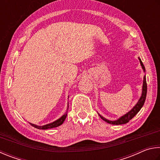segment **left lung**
Masks as SVG:
<instances>
[{
    "label": "left lung",
    "mask_w": 160,
    "mask_h": 160,
    "mask_svg": "<svg viewBox=\"0 0 160 160\" xmlns=\"http://www.w3.org/2000/svg\"><path fill=\"white\" fill-rule=\"evenodd\" d=\"M138 60H140V63L141 64V67L142 69H143L144 72H145V67L142 64V61L141 60V58H138ZM146 95H147V83H146V77H145V75L143 77V83H142V95L141 98H140L138 102L136 103V105L134 106V107L131 109V110L127 112L124 115H123L122 117H120L117 120H115V121H110V120L106 119L104 117H102L100 114H99V116L100 117L102 120H104L105 122L109 123V124H114V125H119V124H127L130 120L133 118V117H135L136 114L138 112L141 110V109L142 108V106L144 105V102L145 101V98H146Z\"/></svg>",
    "instance_id": "obj_1"
}]
</instances>
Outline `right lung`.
<instances>
[{"label":"right lung","instance_id":"1","mask_svg":"<svg viewBox=\"0 0 160 160\" xmlns=\"http://www.w3.org/2000/svg\"><path fill=\"white\" fill-rule=\"evenodd\" d=\"M69 108V106H68ZM68 108H67V110H68ZM67 111L65 112V114H64L60 118H59L58 119L56 120V121L53 122L52 123H50V124H48L46 125H43V126H37L36 124H29L32 126V127H35L36 128H38V129H43V130H46V129H48V128H55V127H58L59 126H60L61 124H63V122L64 120H65L66 117H67Z\"/></svg>","mask_w":160,"mask_h":160}]
</instances>
